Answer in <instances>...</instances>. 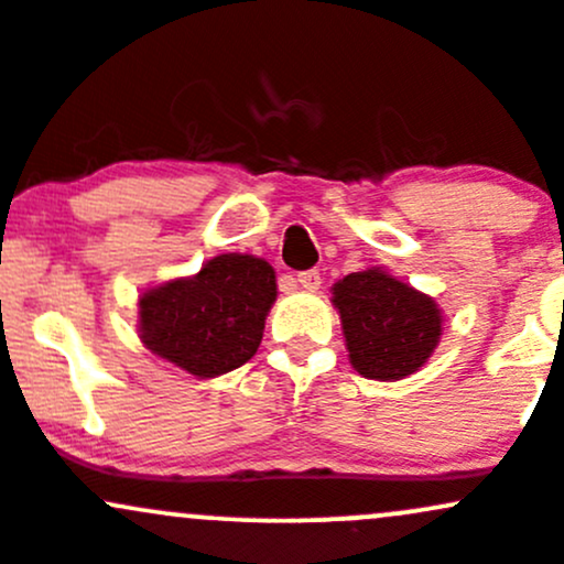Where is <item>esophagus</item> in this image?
<instances>
[{
    "instance_id": "esophagus-1",
    "label": "esophagus",
    "mask_w": 564,
    "mask_h": 564,
    "mask_svg": "<svg viewBox=\"0 0 564 564\" xmlns=\"http://www.w3.org/2000/svg\"><path fill=\"white\" fill-rule=\"evenodd\" d=\"M297 283L302 289H307V292H313V289L322 286V272H318V270H302L297 275Z\"/></svg>"
}]
</instances>
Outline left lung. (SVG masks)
<instances>
[{"instance_id": "1", "label": "left lung", "mask_w": 564, "mask_h": 564, "mask_svg": "<svg viewBox=\"0 0 564 564\" xmlns=\"http://www.w3.org/2000/svg\"><path fill=\"white\" fill-rule=\"evenodd\" d=\"M348 357L359 376L400 381L430 359L443 316L435 300L372 267L351 272L332 289Z\"/></svg>"}]
</instances>
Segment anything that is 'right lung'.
I'll return each mask as SVG.
<instances>
[{
	"label": "right lung",
	"mask_w": 564,
	"mask_h": 564,
	"mask_svg": "<svg viewBox=\"0 0 564 564\" xmlns=\"http://www.w3.org/2000/svg\"><path fill=\"white\" fill-rule=\"evenodd\" d=\"M275 294V272L264 259L221 253L194 278L142 294L140 337L192 376H221L257 354Z\"/></svg>",
	"instance_id": "1"
}]
</instances>
